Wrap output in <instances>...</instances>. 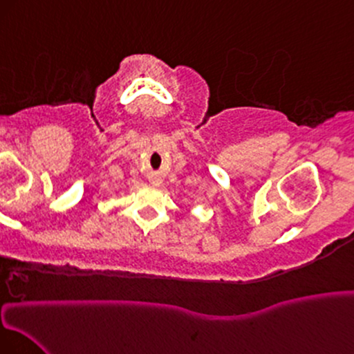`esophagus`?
Segmentation results:
<instances>
[{"mask_svg": "<svg viewBox=\"0 0 354 354\" xmlns=\"http://www.w3.org/2000/svg\"><path fill=\"white\" fill-rule=\"evenodd\" d=\"M151 185H154V187L160 185V180H159V178H151Z\"/></svg>", "mask_w": 354, "mask_h": 354, "instance_id": "obj_1", "label": "esophagus"}]
</instances>
